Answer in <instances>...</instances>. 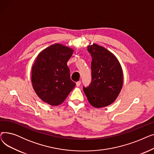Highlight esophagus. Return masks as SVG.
Listing matches in <instances>:
<instances>
[{
    "mask_svg": "<svg viewBox=\"0 0 154 154\" xmlns=\"http://www.w3.org/2000/svg\"><path fill=\"white\" fill-rule=\"evenodd\" d=\"M80 84H81V81H80V80H79V81H78V82H76V85H77V87H79V86L80 85Z\"/></svg>",
    "mask_w": 154,
    "mask_h": 154,
    "instance_id": "34e87169",
    "label": "esophagus"
}]
</instances>
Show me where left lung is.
Listing matches in <instances>:
<instances>
[{
    "instance_id": "left-lung-1",
    "label": "left lung",
    "mask_w": 154,
    "mask_h": 154,
    "mask_svg": "<svg viewBox=\"0 0 154 154\" xmlns=\"http://www.w3.org/2000/svg\"><path fill=\"white\" fill-rule=\"evenodd\" d=\"M92 56V81L84 92L88 101L95 108L107 107L114 102L123 85V71L116 57L95 44L87 47Z\"/></svg>"
}]
</instances>
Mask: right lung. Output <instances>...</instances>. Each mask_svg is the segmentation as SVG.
I'll return each mask as SVG.
<instances>
[{
  "label": "right lung",
  "instance_id": "add662e5",
  "mask_svg": "<svg viewBox=\"0 0 154 154\" xmlns=\"http://www.w3.org/2000/svg\"><path fill=\"white\" fill-rule=\"evenodd\" d=\"M74 50L54 44L38 55L32 69V84L38 97L57 106L61 104L75 86L70 79L67 62Z\"/></svg>",
  "mask_w": 154,
  "mask_h": 154
}]
</instances>
